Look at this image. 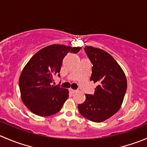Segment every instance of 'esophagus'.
I'll return each mask as SVG.
<instances>
[{"mask_svg":"<svg viewBox=\"0 0 147 147\" xmlns=\"http://www.w3.org/2000/svg\"><path fill=\"white\" fill-rule=\"evenodd\" d=\"M69 91H70L72 93H75V92H77L76 90H73V89H72V88H70V89H69Z\"/></svg>","mask_w":147,"mask_h":147,"instance_id":"1","label":"esophagus"}]
</instances>
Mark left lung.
Returning <instances> with one entry per match:
<instances>
[{"instance_id":"1","label":"left lung","mask_w":147,"mask_h":147,"mask_svg":"<svg viewBox=\"0 0 147 147\" xmlns=\"http://www.w3.org/2000/svg\"><path fill=\"white\" fill-rule=\"evenodd\" d=\"M85 52L92 65L90 80L98 85L93 95H85V101L78 105V110L87 119L99 123L120 109L127 81L123 69L108 52L88 46Z\"/></svg>"}]
</instances>
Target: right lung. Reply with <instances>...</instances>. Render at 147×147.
Here are the masks:
<instances>
[{
    "label": "right lung",
    "mask_w": 147,
    "mask_h": 147,
    "mask_svg": "<svg viewBox=\"0 0 147 147\" xmlns=\"http://www.w3.org/2000/svg\"><path fill=\"white\" fill-rule=\"evenodd\" d=\"M80 49L61 45L47 46L36 52L24 67L19 78L20 92L23 102L33 113L49 116L60 111L69 91L52 85L53 76L60 77L64 57Z\"/></svg>",
    "instance_id": "add662e5"
}]
</instances>
